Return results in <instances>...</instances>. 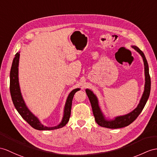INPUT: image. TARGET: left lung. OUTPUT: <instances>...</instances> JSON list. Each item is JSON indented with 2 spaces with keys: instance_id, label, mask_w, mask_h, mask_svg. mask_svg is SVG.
Listing matches in <instances>:
<instances>
[{
  "instance_id": "1",
  "label": "left lung",
  "mask_w": 157,
  "mask_h": 157,
  "mask_svg": "<svg viewBox=\"0 0 157 157\" xmlns=\"http://www.w3.org/2000/svg\"><path fill=\"white\" fill-rule=\"evenodd\" d=\"M132 48H135L136 51L138 52L139 54L143 57V59L144 61V73H145V85H144V90L143 94L141 98L139 105L137 107L133 110L132 112L130 113L125 114L123 116L117 117L114 118V120H106L103 114L102 113L100 107L98 106V99L95 94L90 90L89 89L86 90V93L88 97L89 98V101L90 102L92 109H93V113L94 117V119L96 121L97 123L102 127L109 128H123L124 127L131 124L134 121L136 120V118L139 117L140 113L142 112L143 110L145 105L147 102L148 98L150 95L151 92V77L150 75H149V71H148V65L147 60L146 59L144 53L142 51L136 47V46H132Z\"/></svg>"
}]
</instances>
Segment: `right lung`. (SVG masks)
<instances>
[{
  "instance_id": "right-lung-1",
  "label": "right lung",
  "mask_w": 157,
  "mask_h": 157,
  "mask_svg": "<svg viewBox=\"0 0 157 157\" xmlns=\"http://www.w3.org/2000/svg\"><path fill=\"white\" fill-rule=\"evenodd\" d=\"M19 56H20V54L18 52L15 55L10 72V92L11 98H12V101L15 108L17 110L18 113L21 114V116L23 118V119H25L34 128L40 130V131H47V130H54L63 127L64 126L67 124L68 121H69L71 113L72 101L74 94H75L76 92L79 90L80 89H74L71 92V93L68 95L65 106H64V116L61 123L59 125L56 126V127H44V126H43L40 123V121L38 119L37 117L34 116L29 110L27 106H26L25 101L21 95L20 86H19L18 83V67L19 62Z\"/></svg>"
}]
</instances>
